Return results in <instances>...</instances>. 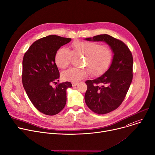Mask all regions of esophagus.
Here are the masks:
<instances>
[{"mask_svg": "<svg viewBox=\"0 0 155 155\" xmlns=\"http://www.w3.org/2000/svg\"><path fill=\"white\" fill-rule=\"evenodd\" d=\"M72 86L73 87H75V86H77L78 85V82H72Z\"/></svg>", "mask_w": 155, "mask_h": 155, "instance_id": "34e87169", "label": "esophagus"}]
</instances>
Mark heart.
Returning <instances> with one entry per match:
<instances>
[{
	"label": "heart",
	"mask_w": 155,
	"mask_h": 155,
	"mask_svg": "<svg viewBox=\"0 0 155 155\" xmlns=\"http://www.w3.org/2000/svg\"><path fill=\"white\" fill-rule=\"evenodd\" d=\"M72 47L74 54L85 56L84 67L87 68H71L65 70L62 74L64 80L77 81L90 73L93 76H100L107 71L113 59L112 49L97 42L76 40L72 43ZM72 56V52L68 49L61 48L55 55L56 65L61 69L66 68L70 64Z\"/></svg>",
	"instance_id": "b5f03b06"
}]
</instances>
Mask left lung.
Masks as SVG:
<instances>
[{
  "label": "left lung",
  "mask_w": 155,
  "mask_h": 155,
  "mask_svg": "<svg viewBox=\"0 0 155 155\" xmlns=\"http://www.w3.org/2000/svg\"><path fill=\"white\" fill-rule=\"evenodd\" d=\"M88 41H103L113 52V59L107 71L101 77L86 81L85 101L87 106L98 114L117 109L122 103L133 78V57L122 41L108 35L87 38Z\"/></svg>",
  "instance_id": "8db88e82"
}]
</instances>
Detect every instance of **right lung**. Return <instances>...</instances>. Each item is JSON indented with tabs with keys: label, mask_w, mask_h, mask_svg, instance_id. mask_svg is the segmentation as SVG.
Returning a JSON list of instances; mask_svg holds the SVG:
<instances>
[{
	"label": "right lung",
	"mask_w": 155,
	"mask_h": 155,
	"mask_svg": "<svg viewBox=\"0 0 155 155\" xmlns=\"http://www.w3.org/2000/svg\"><path fill=\"white\" fill-rule=\"evenodd\" d=\"M71 38L50 35L42 38L31 45L23 59L22 82L24 89L34 106L48 116L58 114L65 107L67 89L72 87L69 81H59V71L55 62L58 50Z\"/></svg>",
	"instance_id": "obj_1"
}]
</instances>
